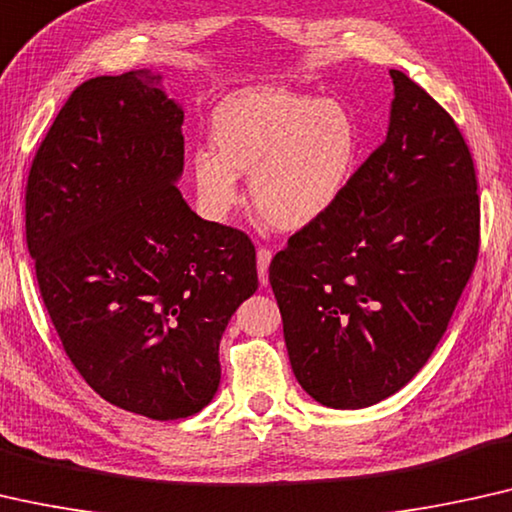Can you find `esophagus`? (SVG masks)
Returning a JSON list of instances; mask_svg holds the SVG:
<instances>
[{
  "label": "esophagus",
  "instance_id": "obj_1",
  "mask_svg": "<svg viewBox=\"0 0 512 512\" xmlns=\"http://www.w3.org/2000/svg\"><path fill=\"white\" fill-rule=\"evenodd\" d=\"M271 250L269 248H259L257 250V276H259V283L262 285H269V276H266V271H269V264H271Z\"/></svg>",
  "mask_w": 512,
  "mask_h": 512
}]
</instances>
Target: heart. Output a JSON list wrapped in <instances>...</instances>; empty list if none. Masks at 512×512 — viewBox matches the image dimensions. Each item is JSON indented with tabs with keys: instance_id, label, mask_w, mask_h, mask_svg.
Masks as SVG:
<instances>
[{
	"instance_id": "1",
	"label": "heart",
	"mask_w": 512,
	"mask_h": 512,
	"mask_svg": "<svg viewBox=\"0 0 512 512\" xmlns=\"http://www.w3.org/2000/svg\"><path fill=\"white\" fill-rule=\"evenodd\" d=\"M211 134L218 154L201 148L190 174L208 220H229L250 176L255 206L273 227L299 232L336 206L355 171L359 136L338 102L285 88H255L222 102Z\"/></svg>"
}]
</instances>
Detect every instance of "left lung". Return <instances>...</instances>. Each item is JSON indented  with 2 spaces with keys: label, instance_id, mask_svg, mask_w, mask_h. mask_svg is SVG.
I'll return each mask as SVG.
<instances>
[{
  "label": "left lung",
  "instance_id": "1",
  "mask_svg": "<svg viewBox=\"0 0 512 512\" xmlns=\"http://www.w3.org/2000/svg\"><path fill=\"white\" fill-rule=\"evenodd\" d=\"M390 76L383 146L269 266L294 376L338 410L373 406L417 376L478 257L469 146L420 85Z\"/></svg>",
  "mask_w": 512,
  "mask_h": 512
}]
</instances>
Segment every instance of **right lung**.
Segmentation results:
<instances>
[{"label": "right lung", "mask_w": 512, "mask_h": 512, "mask_svg": "<svg viewBox=\"0 0 512 512\" xmlns=\"http://www.w3.org/2000/svg\"><path fill=\"white\" fill-rule=\"evenodd\" d=\"M183 106L162 74L71 92L34 157L27 248L71 364L113 406L181 420L213 401L220 338L257 290L255 246L187 206Z\"/></svg>", "instance_id": "add662e5"}]
</instances>
